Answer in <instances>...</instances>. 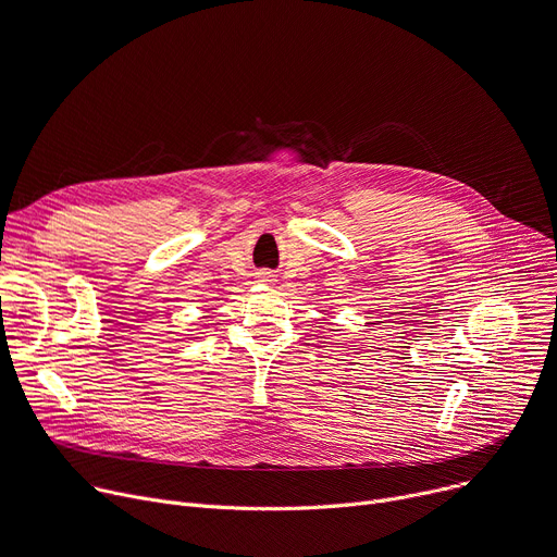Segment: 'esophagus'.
Listing matches in <instances>:
<instances>
[{
	"instance_id": "1",
	"label": "esophagus",
	"mask_w": 557,
	"mask_h": 557,
	"mask_svg": "<svg viewBox=\"0 0 557 557\" xmlns=\"http://www.w3.org/2000/svg\"><path fill=\"white\" fill-rule=\"evenodd\" d=\"M260 282H264V284H273L275 280H273V275H271V273H262V275H260Z\"/></svg>"
}]
</instances>
